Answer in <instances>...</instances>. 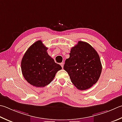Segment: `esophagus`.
<instances>
[{
    "label": "esophagus",
    "instance_id": "esophagus-1",
    "mask_svg": "<svg viewBox=\"0 0 122 122\" xmlns=\"http://www.w3.org/2000/svg\"><path fill=\"white\" fill-rule=\"evenodd\" d=\"M60 65H61V66H62V68H63V66H64V62H62V63H60Z\"/></svg>",
    "mask_w": 122,
    "mask_h": 122
}]
</instances>
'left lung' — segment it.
I'll list each match as a JSON object with an SVG mask.
<instances>
[{"label": "left lung", "mask_w": 122, "mask_h": 122, "mask_svg": "<svg viewBox=\"0 0 122 122\" xmlns=\"http://www.w3.org/2000/svg\"><path fill=\"white\" fill-rule=\"evenodd\" d=\"M63 68L78 89L86 90L95 84L101 76L102 66L98 54L88 43L79 41L71 49Z\"/></svg>", "instance_id": "1"}]
</instances>
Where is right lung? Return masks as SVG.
<instances>
[{"label": "right lung", "mask_w": 122, "mask_h": 122, "mask_svg": "<svg viewBox=\"0 0 122 122\" xmlns=\"http://www.w3.org/2000/svg\"><path fill=\"white\" fill-rule=\"evenodd\" d=\"M47 49L42 41H37L28 49L21 60L23 75L33 86L43 87L48 85L56 72L62 69L47 53Z\"/></svg>", "instance_id": "right-lung-1"}]
</instances>
